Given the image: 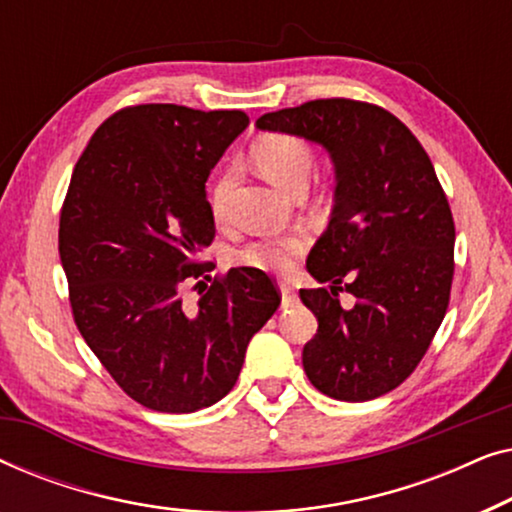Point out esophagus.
<instances>
[{"label": "esophagus", "instance_id": "1", "mask_svg": "<svg viewBox=\"0 0 512 512\" xmlns=\"http://www.w3.org/2000/svg\"><path fill=\"white\" fill-rule=\"evenodd\" d=\"M279 291H282V303L289 307L293 303H298V293L289 282H279Z\"/></svg>", "mask_w": 512, "mask_h": 512}]
</instances>
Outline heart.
Segmentation results:
<instances>
[{
	"label": "heart",
	"mask_w": 512,
	"mask_h": 512,
	"mask_svg": "<svg viewBox=\"0 0 512 512\" xmlns=\"http://www.w3.org/2000/svg\"><path fill=\"white\" fill-rule=\"evenodd\" d=\"M251 160L258 167V172L272 184H277L284 191H303L307 179L314 170V151L312 146L305 142L303 137L289 135V132H272V135H263L256 139L251 146ZM235 184V170L226 167L221 170L219 177L214 179L212 188H209V207L216 219L226 214L230 188ZM307 237L303 230L286 235H272V237H258L235 254V261L249 268L268 270V272H284L291 268L293 258L303 254L307 249Z\"/></svg>",
	"instance_id": "obj_1"
}]
</instances>
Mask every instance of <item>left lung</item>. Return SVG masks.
<instances>
[{
    "instance_id": "8db88e82",
    "label": "left lung",
    "mask_w": 512,
    "mask_h": 512,
    "mask_svg": "<svg viewBox=\"0 0 512 512\" xmlns=\"http://www.w3.org/2000/svg\"><path fill=\"white\" fill-rule=\"evenodd\" d=\"M324 146L335 207L307 256L328 289H300L319 321L303 368L321 394L370 401L408 380L450 305L454 221L419 139L377 104L331 97L258 118ZM357 300L345 311L339 291Z\"/></svg>"
}]
</instances>
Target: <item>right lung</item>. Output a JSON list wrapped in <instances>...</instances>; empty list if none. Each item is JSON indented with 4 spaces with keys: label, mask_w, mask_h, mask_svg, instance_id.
<instances>
[{
    "label": "right lung",
    "mask_w": 512,
    "mask_h": 512,
    "mask_svg": "<svg viewBox=\"0 0 512 512\" xmlns=\"http://www.w3.org/2000/svg\"><path fill=\"white\" fill-rule=\"evenodd\" d=\"M247 125L237 109L135 104L95 130L72 172L58 247L74 324L149 410L221 401L282 300L263 270L230 268L184 305L186 279L214 270L198 263L216 233L205 181Z\"/></svg>",
    "instance_id": "right-lung-1"
}]
</instances>
